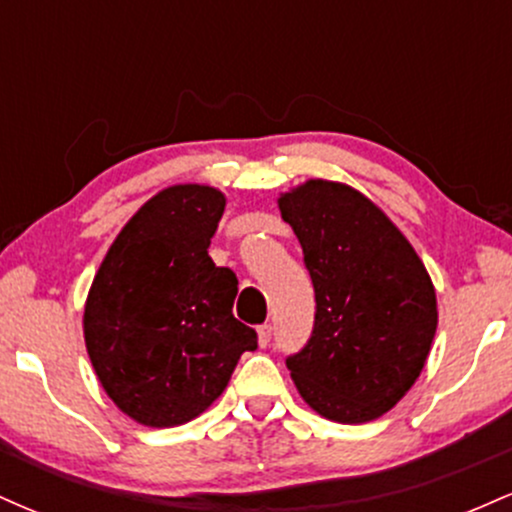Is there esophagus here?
Returning <instances> with one entry per match:
<instances>
[{"label": "esophagus", "mask_w": 512, "mask_h": 512, "mask_svg": "<svg viewBox=\"0 0 512 512\" xmlns=\"http://www.w3.org/2000/svg\"><path fill=\"white\" fill-rule=\"evenodd\" d=\"M257 342H260V346H267L272 342V325H262L260 330H257Z\"/></svg>", "instance_id": "34e87169"}]
</instances>
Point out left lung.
Here are the masks:
<instances>
[{"label": "left lung", "mask_w": 512, "mask_h": 512, "mask_svg": "<svg viewBox=\"0 0 512 512\" xmlns=\"http://www.w3.org/2000/svg\"><path fill=\"white\" fill-rule=\"evenodd\" d=\"M315 289L308 344L286 358L310 409L337 424L378 419L426 366L438 301L424 262L366 195L305 180L279 199Z\"/></svg>", "instance_id": "left-lung-1"}]
</instances>
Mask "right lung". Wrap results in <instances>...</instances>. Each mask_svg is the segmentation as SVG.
<instances>
[{
    "instance_id": "obj_1",
    "label": "right lung",
    "mask_w": 512,
    "mask_h": 512,
    "mask_svg": "<svg viewBox=\"0 0 512 512\" xmlns=\"http://www.w3.org/2000/svg\"><path fill=\"white\" fill-rule=\"evenodd\" d=\"M226 197L170 185L125 223L93 276L84 339L105 395L129 419L170 428L207 411L257 332L233 317L238 279L209 243Z\"/></svg>"
}]
</instances>
